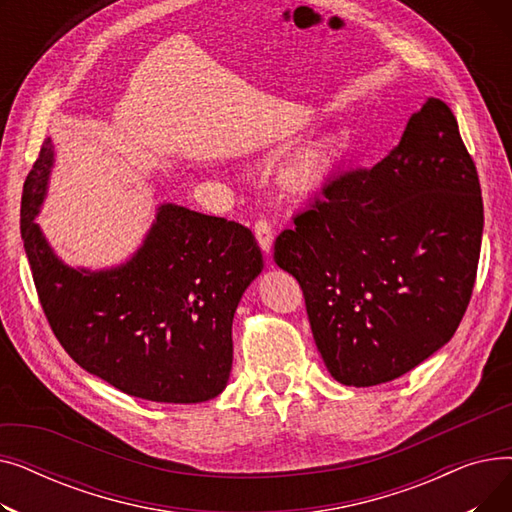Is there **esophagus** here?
Here are the masks:
<instances>
[{"label": "esophagus", "instance_id": "1", "mask_svg": "<svg viewBox=\"0 0 512 512\" xmlns=\"http://www.w3.org/2000/svg\"><path fill=\"white\" fill-rule=\"evenodd\" d=\"M255 236H257V242L263 253H270L272 251V242H274V230H272V224L267 220H257L255 222Z\"/></svg>", "mask_w": 512, "mask_h": 512}]
</instances>
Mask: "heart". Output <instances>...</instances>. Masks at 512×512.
Returning <instances> with one entry per match:
<instances>
[{
	"label": "heart",
	"mask_w": 512,
	"mask_h": 512,
	"mask_svg": "<svg viewBox=\"0 0 512 512\" xmlns=\"http://www.w3.org/2000/svg\"><path fill=\"white\" fill-rule=\"evenodd\" d=\"M338 157L336 143H321L303 151L292 164L286 168L284 182L294 193H307L324 180L330 170L334 168V161Z\"/></svg>",
	"instance_id": "1"
}]
</instances>
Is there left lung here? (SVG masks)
Segmentation results:
<instances>
[{
    "instance_id": "obj_1",
    "label": "left lung",
    "mask_w": 512,
    "mask_h": 512,
    "mask_svg": "<svg viewBox=\"0 0 512 512\" xmlns=\"http://www.w3.org/2000/svg\"><path fill=\"white\" fill-rule=\"evenodd\" d=\"M274 245L332 378L378 386L442 348L471 301L481 186L450 107L429 97L373 168L334 176Z\"/></svg>"
}]
</instances>
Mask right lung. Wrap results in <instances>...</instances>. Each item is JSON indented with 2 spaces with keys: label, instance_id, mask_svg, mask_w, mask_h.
Here are the masks:
<instances>
[{
  "label": "right lung",
  "instance_id": "right-lung-1",
  "mask_svg": "<svg viewBox=\"0 0 512 512\" xmlns=\"http://www.w3.org/2000/svg\"><path fill=\"white\" fill-rule=\"evenodd\" d=\"M53 166L43 141L24 180L20 232L37 294L64 351L114 388L191 405L218 396L232 369V319L261 274L253 232L180 205H159L141 249L112 270H76L33 222Z\"/></svg>",
  "mask_w": 512,
  "mask_h": 512
}]
</instances>
